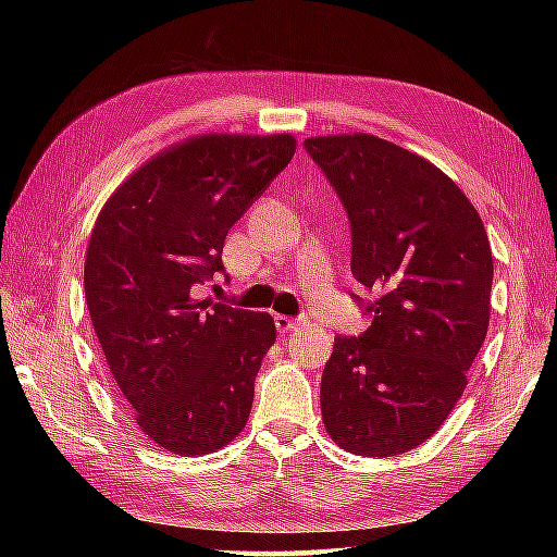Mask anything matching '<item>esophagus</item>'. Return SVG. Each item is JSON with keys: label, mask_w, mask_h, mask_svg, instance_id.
Here are the masks:
<instances>
[{"label": "esophagus", "mask_w": 557, "mask_h": 557, "mask_svg": "<svg viewBox=\"0 0 557 557\" xmlns=\"http://www.w3.org/2000/svg\"><path fill=\"white\" fill-rule=\"evenodd\" d=\"M275 325L280 333H292L304 325V318H289V315H275Z\"/></svg>", "instance_id": "obj_1"}]
</instances>
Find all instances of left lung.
<instances>
[{"label": "left lung", "mask_w": 557, "mask_h": 557, "mask_svg": "<svg viewBox=\"0 0 557 557\" xmlns=\"http://www.w3.org/2000/svg\"><path fill=\"white\" fill-rule=\"evenodd\" d=\"M304 146L347 208L351 275L375 294L371 327L335 337L325 363V431L351 455L395 457L429 441L465 393L488 333V234L461 188L417 152L371 134Z\"/></svg>", "instance_id": "1"}]
</instances>
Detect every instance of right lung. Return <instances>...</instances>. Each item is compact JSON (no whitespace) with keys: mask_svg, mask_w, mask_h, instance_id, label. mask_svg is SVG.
Listing matches in <instances>:
<instances>
[{"mask_svg":"<svg viewBox=\"0 0 557 557\" xmlns=\"http://www.w3.org/2000/svg\"><path fill=\"white\" fill-rule=\"evenodd\" d=\"M297 150L289 134H200L140 164L90 232L86 301L138 429L172 455H210L244 431L275 321L196 299L222 246Z\"/></svg>","mask_w":557,"mask_h":557,"instance_id":"obj_1","label":"right lung"}]
</instances>
